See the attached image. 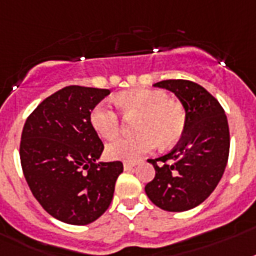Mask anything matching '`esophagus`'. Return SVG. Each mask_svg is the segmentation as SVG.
I'll use <instances>...</instances> for the list:
<instances>
[{"label": "esophagus", "instance_id": "1", "mask_svg": "<svg viewBox=\"0 0 256 256\" xmlns=\"http://www.w3.org/2000/svg\"><path fill=\"white\" fill-rule=\"evenodd\" d=\"M134 167H135V163H128V162H124V171H130V170H132Z\"/></svg>", "mask_w": 256, "mask_h": 256}]
</instances>
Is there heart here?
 I'll use <instances>...</instances> for the list:
<instances>
[{
	"mask_svg": "<svg viewBox=\"0 0 256 256\" xmlns=\"http://www.w3.org/2000/svg\"><path fill=\"white\" fill-rule=\"evenodd\" d=\"M116 105L126 118L138 117L136 136L121 138L109 143L106 155L110 159L136 160L155 146H172L180 140L186 124V114L182 104L172 101L162 90L134 89L116 97ZM93 130L104 139H114L120 132L118 114L108 105H97L90 113Z\"/></svg>",
	"mask_w": 256,
	"mask_h": 256,
	"instance_id": "heart-1",
	"label": "heart"
}]
</instances>
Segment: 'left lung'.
Returning <instances> with one entry per match:
<instances>
[{
    "label": "left lung",
    "instance_id": "1",
    "mask_svg": "<svg viewBox=\"0 0 256 256\" xmlns=\"http://www.w3.org/2000/svg\"><path fill=\"white\" fill-rule=\"evenodd\" d=\"M154 86L175 93L186 124L175 148L148 159L155 178L144 190L163 210L186 212L206 200L224 175L230 148L228 118L217 100L193 81L163 80Z\"/></svg>",
    "mask_w": 256,
    "mask_h": 256
}]
</instances>
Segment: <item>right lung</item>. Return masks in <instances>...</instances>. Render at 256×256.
Returning a JSON list of instances; mask_svg holds the SVG:
<instances>
[{
  "instance_id": "1",
  "label": "right lung",
  "mask_w": 256,
  "mask_h": 256,
  "mask_svg": "<svg viewBox=\"0 0 256 256\" xmlns=\"http://www.w3.org/2000/svg\"><path fill=\"white\" fill-rule=\"evenodd\" d=\"M109 89L70 85L42 101L27 117L20 156L24 178L48 214L88 225L106 212L124 171L121 162L97 160L104 143L90 113Z\"/></svg>"
}]
</instances>
